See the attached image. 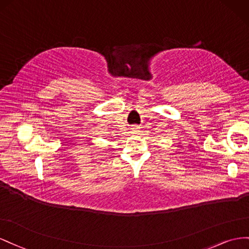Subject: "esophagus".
Returning <instances> with one entry per match:
<instances>
[{"mask_svg":"<svg viewBox=\"0 0 249 249\" xmlns=\"http://www.w3.org/2000/svg\"><path fill=\"white\" fill-rule=\"evenodd\" d=\"M139 131H140V127H139L138 125H134V126H132V132L137 133V132H139Z\"/></svg>","mask_w":249,"mask_h":249,"instance_id":"1","label":"esophagus"}]
</instances>
